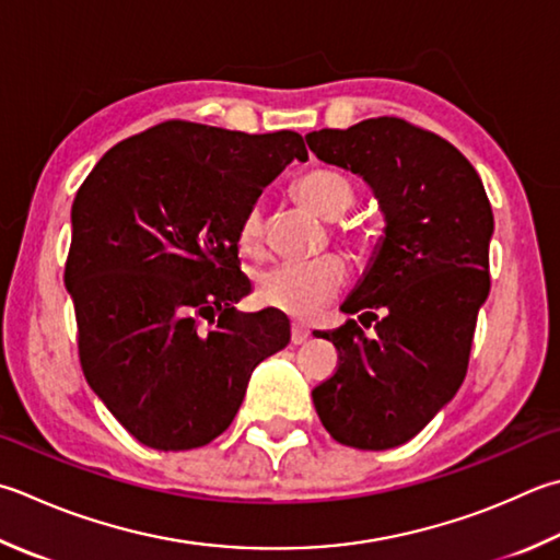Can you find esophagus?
I'll use <instances>...</instances> for the list:
<instances>
[{"label":"esophagus","instance_id":"obj_1","mask_svg":"<svg viewBox=\"0 0 560 560\" xmlns=\"http://www.w3.org/2000/svg\"><path fill=\"white\" fill-rule=\"evenodd\" d=\"M307 336H310V331L304 329L302 324H292V343L294 346H300V343L307 341Z\"/></svg>","mask_w":560,"mask_h":560}]
</instances>
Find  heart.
<instances>
[{"instance_id":"obj_1","label":"heart","mask_w":560,"mask_h":560,"mask_svg":"<svg viewBox=\"0 0 560 560\" xmlns=\"http://www.w3.org/2000/svg\"><path fill=\"white\" fill-rule=\"evenodd\" d=\"M294 195L302 205L324 219H341L355 202V187L351 177L316 167L304 173L294 183ZM238 246L248 256H258L262 248V209L253 205L238 224ZM348 280V268L341 256L324 253L312 260H290L260 272L256 282V298L260 304L294 319H307L334 300Z\"/></svg>"}]
</instances>
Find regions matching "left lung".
I'll use <instances>...</instances> for the list:
<instances>
[{
  "label": "left lung",
  "mask_w": 560,
  "mask_h": 560,
  "mask_svg": "<svg viewBox=\"0 0 560 560\" xmlns=\"http://www.w3.org/2000/svg\"><path fill=\"white\" fill-rule=\"evenodd\" d=\"M304 139L319 161L363 177L385 217L371 262L341 304L346 314L375 319V334L355 319L322 331L339 351V368L312 389L316 415L343 446H402L466 377L490 292V199L466 155L395 116Z\"/></svg>",
  "instance_id": "obj_1"
}]
</instances>
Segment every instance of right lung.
<instances>
[{"mask_svg":"<svg viewBox=\"0 0 560 560\" xmlns=\"http://www.w3.org/2000/svg\"><path fill=\"white\" fill-rule=\"evenodd\" d=\"M292 161L294 131L165 121L102 155L72 202L66 288L82 373L143 446L189 451L234 421L253 368L290 343L276 310L234 304L238 224Z\"/></svg>","mask_w":560,"mask_h":560,"instance_id":"1","label":"right lung"}]
</instances>
